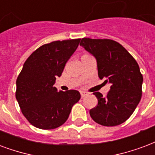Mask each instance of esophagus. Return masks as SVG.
Returning <instances> with one entry per match:
<instances>
[{
  "instance_id": "34e87169",
  "label": "esophagus",
  "mask_w": 155,
  "mask_h": 155,
  "mask_svg": "<svg viewBox=\"0 0 155 155\" xmlns=\"http://www.w3.org/2000/svg\"><path fill=\"white\" fill-rule=\"evenodd\" d=\"M80 95L82 97H84L87 95V93L86 92H84V91H80Z\"/></svg>"
}]
</instances>
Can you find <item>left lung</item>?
I'll return each instance as SVG.
<instances>
[{"instance_id":"1","label":"left lung","mask_w":155,"mask_h":155,"mask_svg":"<svg viewBox=\"0 0 155 155\" xmlns=\"http://www.w3.org/2000/svg\"><path fill=\"white\" fill-rule=\"evenodd\" d=\"M97 60L99 78L110 84L106 97L96 92L98 103L90 110L99 124L112 127L129 118L141 98L143 77L137 62L120 43L109 39L83 38L80 44Z\"/></svg>"}]
</instances>
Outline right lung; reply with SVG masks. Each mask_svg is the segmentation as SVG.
Returning <instances> with one entry per match:
<instances>
[{"label": "right lung", "mask_w": 155, "mask_h": 155, "mask_svg": "<svg viewBox=\"0 0 155 155\" xmlns=\"http://www.w3.org/2000/svg\"><path fill=\"white\" fill-rule=\"evenodd\" d=\"M80 39L53 41L31 54L16 81V99L31 124L41 129L60 127L80 99L77 90L58 91L54 87Z\"/></svg>", "instance_id": "right-lung-1"}]
</instances>
